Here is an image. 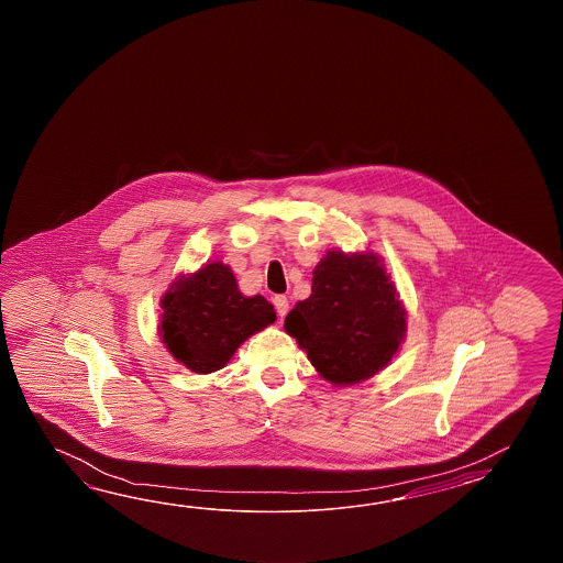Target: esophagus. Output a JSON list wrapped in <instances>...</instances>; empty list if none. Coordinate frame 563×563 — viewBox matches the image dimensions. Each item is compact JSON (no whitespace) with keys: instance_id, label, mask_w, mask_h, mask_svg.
<instances>
[{"instance_id":"obj_1","label":"esophagus","mask_w":563,"mask_h":563,"mask_svg":"<svg viewBox=\"0 0 563 563\" xmlns=\"http://www.w3.org/2000/svg\"><path fill=\"white\" fill-rule=\"evenodd\" d=\"M274 306H276L277 316H279V318H284L287 310H289V301H287L286 296H276V298H274Z\"/></svg>"}]
</instances>
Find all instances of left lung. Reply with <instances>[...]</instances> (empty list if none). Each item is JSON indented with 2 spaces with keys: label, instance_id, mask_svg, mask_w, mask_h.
<instances>
[{
  "label": "left lung",
  "instance_id": "left-lung-1",
  "mask_svg": "<svg viewBox=\"0 0 563 563\" xmlns=\"http://www.w3.org/2000/svg\"><path fill=\"white\" fill-rule=\"evenodd\" d=\"M287 334L334 386L384 371L407 335V308L383 257L330 250L313 267L310 298L287 313Z\"/></svg>",
  "mask_w": 563,
  "mask_h": 563
}]
</instances>
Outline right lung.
I'll return each instance as SVG.
<instances>
[{
    "mask_svg": "<svg viewBox=\"0 0 563 563\" xmlns=\"http://www.w3.org/2000/svg\"><path fill=\"white\" fill-rule=\"evenodd\" d=\"M161 310L163 344L197 374L221 371L247 338L276 322L274 306L264 296H243L231 267L221 262L173 279Z\"/></svg>",
    "mask_w": 563,
    "mask_h": 563,
    "instance_id": "right-lung-1",
    "label": "right lung"
}]
</instances>
